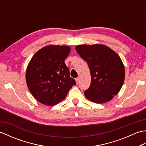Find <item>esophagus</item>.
Masks as SVG:
<instances>
[{
  "label": "esophagus",
  "mask_w": 146,
  "mask_h": 146,
  "mask_svg": "<svg viewBox=\"0 0 146 146\" xmlns=\"http://www.w3.org/2000/svg\"><path fill=\"white\" fill-rule=\"evenodd\" d=\"M76 84H78V83L80 82V78H76Z\"/></svg>",
  "instance_id": "obj_1"
}]
</instances>
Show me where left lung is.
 I'll list each match as a JSON object with an SVG mask.
<instances>
[{"mask_svg":"<svg viewBox=\"0 0 146 146\" xmlns=\"http://www.w3.org/2000/svg\"><path fill=\"white\" fill-rule=\"evenodd\" d=\"M75 49L90 71L91 84L84 92L86 98L97 104L111 100L125 78V68L119 56L102 44L78 45Z\"/></svg>","mask_w":146,"mask_h":146,"instance_id":"1","label":"left lung"}]
</instances>
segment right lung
Segmentation results:
<instances>
[{"label":"right lung","instance_id":"obj_1","mask_svg":"<svg viewBox=\"0 0 146 146\" xmlns=\"http://www.w3.org/2000/svg\"><path fill=\"white\" fill-rule=\"evenodd\" d=\"M70 51L68 46L49 45L37 51L29 61L26 73L27 85L40 103L58 104L76 85L64 63Z\"/></svg>","mask_w":146,"mask_h":146}]
</instances>
